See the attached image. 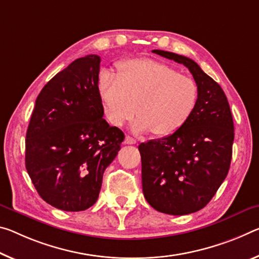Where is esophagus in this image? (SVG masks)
Listing matches in <instances>:
<instances>
[{
    "instance_id": "34e87169",
    "label": "esophagus",
    "mask_w": 259,
    "mask_h": 259,
    "mask_svg": "<svg viewBox=\"0 0 259 259\" xmlns=\"http://www.w3.org/2000/svg\"><path fill=\"white\" fill-rule=\"evenodd\" d=\"M124 143H125V144H128V145H133V144H136L137 141H136V139H135V138L130 137V136H125Z\"/></svg>"
}]
</instances>
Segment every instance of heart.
<instances>
[{
  "instance_id": "heart-1",
  "label": "heart",
  "mask_w": 259,
  "mask_h": 259,
  "mask_svg": "<svg viewBox=\"0 0 259 259\" xmlns=\"http://www.w3.org/2000/svg\"><path fill=\"white\" fill-rule=\"evenodd\" d=\"M99 93L110 123L123 125L134 116L137 106L134 130L152 131L158 137L182 128L198 101V88L191 77L150 59L124 61L116 76L102 72Z\"/></svg>"
}]
</instances>
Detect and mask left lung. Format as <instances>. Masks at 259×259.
<instances>
[{"instance_id":"obj_1","label":"left lung","mask_w":259,"mask_h":259,"mask_svg":"<svg viewBox=\"0 0 259 259\" xmlns=\"http://www.w3.org/2000/svg\"><path fill=\"white\" fill-rule=\"evenodd\" d=\"M152 52L186 65L198 88V101L182 128L138 146L143 194L159 212L190 214L206 206L228 174L234 142L232 112L220 85L195 61L159 49Z\"/></svg>"}]
</instances>
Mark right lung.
<instances>
[{
	"label": "right lung",
	"instance_id": "1",
	"mask_svg": "<svg viewBox=\"0 0 259 259\" xmlns=\"http://www.w3.org/2000/svg\"><path fill=\"white\" fill-rule=\"evenodd\" d=\"M100 61L86 55L53 77L36 98L27 128V173L41 198L63 211H84L97 202L104 171L124 139L102 118Z\"/></svg>",
	"mask_w": 259,
	"mask_h": 259
}]
</instances>
